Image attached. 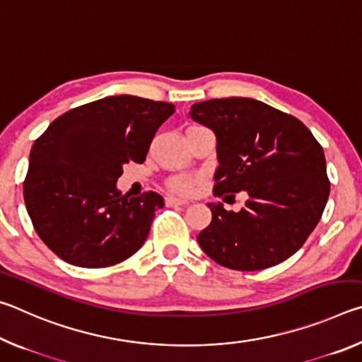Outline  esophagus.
<instances>
[{
    "mask_svg": "<svg viewBox=\"0 0 362 362\" xmlns=\"http://www.w3.org/2000/svg\"><path fill=\"white\" fill-rule=\"evenodd\" d=\"M166 204L170 206V207H173V206H187L188 201L180 199V198H175V196H168Z\"/></svg>",
    "mask_w": 362,
    "mask_h": 362,
    "instance_id": "obj_1",
    "label": "esophagus"
}]
</instances>
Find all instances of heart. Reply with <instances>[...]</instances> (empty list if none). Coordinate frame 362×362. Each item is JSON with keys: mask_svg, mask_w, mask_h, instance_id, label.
Returning a JSON list of instances; mask_svg holds the SVG:
<instances>
[{"mask_svg": "<svg viewBox=\"0 0 362 362\" xmlns=\"http://www.w3.org/2000/svg\"><path fill=\"white\" fill-rule=\"evenodd\" d=\"M168 185L175 193L189 194V193L194 192L196 187H198V179H196V177H193V175L180 174V175H174L173 179L169 180Z\"/></svg>", "mask_w": 362, "mask_h": 362, "instance_id": "1", "label": "heart"}]
</instances>
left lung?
Returning <instances> with one entry per match:
<instances>
[{"label":"left lung","instance_id":"8db88e82","mask_svg":"<svg viewBox=\"0 0 362 362\" xmlns=\"http://www.w3.org/2000/svg\"><path fill=\"white\" fill-rule=\"evenodd\" d=\"M189 116L217 137L214 194H249L240 212L209 204L212 222L198 235L201 249L240 272L289 259L316 228L329 198L320 142L296 116L246 97L194 103Z\"/></svg>","mask_w":362,"mask_h":362}]
</instances>
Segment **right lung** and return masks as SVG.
<instances>
[{
    "label": "right lung",
    "mask_w": 362,
    "mask_h": 362,
    "mask_svg": "<svg viewBox=\"0 0 362 362\" xmlns=\"http://www.w3.org/2000/svg\"><path fill=\"white\" fill-rule=\"evenodd\" d=\"M173 103L113 95L59 116L30 151L23 199L35 231L60 259L112 267L144 246L161 194L116 189L122 164L144 163Z\"/></svg>",
    "instance_id": "1"
}]
</instances>
